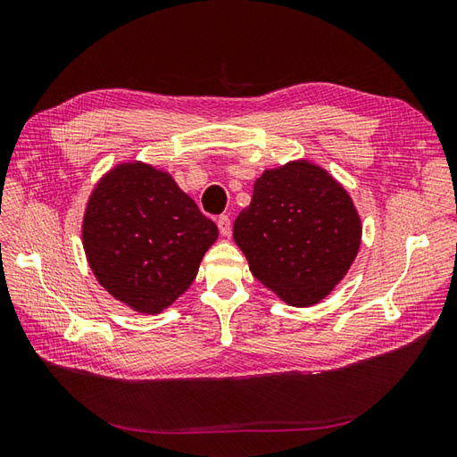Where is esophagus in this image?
<instances>
[{
	"instance_id": "obj_1",
	"label": "esophagus",
	"mask_w": 457,
	"mask_h": 457,
	"mask_svg": "<svg viewBox=\"0 0 457 457\" xmlns=\"http://www.w3.org/2000/svg\"><path fill=\"white\" fill-rule=\"evenodd\" d=\"M216 224H218V229H220V233H221V236H224V237H228V236H229V233H231V220H229V216H226V214H221V216L218 218V221H216Z\"/></svg>"
}]
</instances>
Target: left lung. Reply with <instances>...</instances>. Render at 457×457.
Masks as SVG:
<instances>
[{
  "label": "left lung",
  "instance_id": "left-lung-1",
  "mask_svg": "<svg viewBox=\"0 0 457 457\" xmlns=\"http://www.w3.org/2000/svg\"><path fill=\"white\" fill-rule=\"evenodd\" d=\"M233 239L253 276L291 307H311L347 274L361 245L353 201L311 162L266 170L251 204L233 224Z\"/></svg>",
  "mask_w": 457,
  "mask_h": 457
}]
</instances>
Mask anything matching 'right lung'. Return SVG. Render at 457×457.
Masks as SVG:
<instances>
[{
    "label": "right lung",
    "instance_id": "1",
    "mask_svg": "<svg viewBox=\"0 0 457 457\" xmlns=\"http://www.w3.org/2000/svg\"><path fill=\"white\" fill-rule=\"evenodd\" d=\"M216 239L214 221L171 175L140 162L104 175L83 220L85 253L100 286L145 314L185 294Z\"/></svg>",
    "mask_w": 457,
    "mask_h": 457
}]
</instances>
